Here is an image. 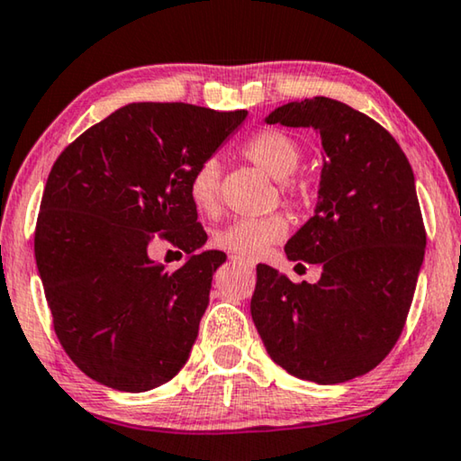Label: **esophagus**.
<instances>
[{
    "instance_id": "1",
    "label": "esophagus",
    "mask_w": 461,
    "mask_h": 461,
    "mask_svg": "<svg viewBox=\"0 0 461 461\" xmlns=\"http://www.w3.org/2000/svg\"><path fill=\"white\" fill-rule=\"evenodd\" d=\"M230 260H231V263H233V265L246 267V269H252V267H254V263H252V260H246V258H242V257H231Z\"/></svg>"
}]
</instances>
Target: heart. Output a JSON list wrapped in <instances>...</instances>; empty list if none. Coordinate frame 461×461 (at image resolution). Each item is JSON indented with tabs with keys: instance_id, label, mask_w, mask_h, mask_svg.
Masks as SVG:
<instances>
[{
	"instance_id": "1",
	"label": "heart",
	"mask_w": 461,
	"mask_h": 461,
	"mask_svg": "<svg viewBox=\"0 0 461 461\" xmlns=\"http://www.w3.org/2000/svg\"><path fill=\"white\" fill-rule=\"evenodd\" d=\"M244 155L273 176L285 180L298 169L302 150L298 142L281 130H260L244 142ZM281 192L294 207L306 203V188L296 182H284ZM188 194L194 207L204 215H215L221 204V163L217 157H207L192 169L188 177ZM290 223L285 215L275 212L260 219H236L215 233V246L238 257H260L271 244L281 242L287 236Z\"/></svg>"
}]
</instances>
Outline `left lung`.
Here are the masks:
<instances>
[{"label": "left lung", "instance_id": "8db88e82", "mask_svg": "<svg viewBox=\"0 0 461 461\" xmlns=\"http://www.w3.org/2000/svg\"><path fill=\"white\" fill-rule=\"evenodd\" d=\"M267 123L321 136L319 204L285 254L322 273L317 284H294L258 265L252 321L273 362L290 375L319 384L349 381L383 362L406 325L427 246L414 174L393 136L341 101L287 103Z\"/></svg>", "mask_w": 461, "mask_h": 461}]
</instances>
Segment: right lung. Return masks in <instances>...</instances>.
Listing matches in <instances>:
<instances>
[{
  "instance_id": "1",
  "label": "right lung",
  "mask_w": 461,
  "mask_h": 461,
  "mask_svg": "<svg viewBox=\"0 0 461 461\" xmlns=\"http://www.w3.org/2000/svg\"><path fill=\"white\" fill-rule=\"evenodd\" d=\"M249 112L130 103L68 144L47 177L34 258L55 335L101 384L140 393L180 373L225 254L188 194L192 169ZM165 239L189 254L167 272L148 257Z\"/></svg>"
}]
</instances>
